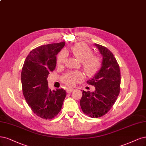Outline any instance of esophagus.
<instances>
[{
    "instance_id": "esophagus-1",
    "label": "esophagus",
    "mask_w": 146,
    "mask_h": 146,
    "mask_svg": "<svg viewBox=\"0 0 146 146\" xmlns=\"http://www.w3.org/2000/svg\"><path fill=\"white\" fill-rule=\"evenodd\" d=\"M74 90V89L73 88H67V89H66V92H67V93H70V92H72Z\"/></svg>"
}]
</instances>
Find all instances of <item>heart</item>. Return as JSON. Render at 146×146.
Segmentation results:
<instances>
[{
  "instance_id": "b5f03b06",
  "label": "heart",
  "mask_w": 146,
  "mask_h": 146,
  "mask_svg": "<svg viewBox=\"0 0 146 146\" xmlns=\"http://www.w3.org/2000/svg\"><path fill=\"white\" fill-rule=\"evenodd\" d=\"M71 52L79 62H82V67L88 75H92L97 72L101 65L99 57L92 55L90 50L86 45L82 43L76 44L72 47ZM66 57V54L62 52L58 57L57 63L62 64ZM83 79V74L78 71H71L65 74L62 77V81L68 86H73Z\"/></svg>"
}]
</instances>
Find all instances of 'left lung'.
I'll list each match as a JSON object with an SVG mask.
<instances>
[{"label":"left lung","instance_id":"1","mask_svg":"<svg viewBox=\"0 0 146 146\" xmlns=\"http://www.w3.org/2000/svg\"><path fill=\"white\" fill-rule=\"evenodd\" d=\"M102 55L100 69L87 83L95 86L94 92L84 91L80 100V106L84 113L91 118L105 115L111 109L118 96L121 75L119 65L113 54L102 45L95 43Z\"/></svg>","mask_w":146,"mask_h":146}]
</instances>
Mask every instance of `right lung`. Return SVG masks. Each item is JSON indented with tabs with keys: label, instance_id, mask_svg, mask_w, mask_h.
Masks as SVG:
<instances>
[{
	"label": "right lung",
	"instance_id": "obj_1",
	"mask_svg": "<svg viewBox=\"0 0 146 146\" xmlns=\"http://www.w3.org/2000/svg\"><path fill=\"white\" fill-rule=\"evenodd\" d=\"M64 44L62 42L33 49L22 68L21 82L24 97L33 112L43 119H52L57 115L66 95L63 89H49L47 80L49 72L56 68V56Z\"/></svg>",
	"mask_w": 146,
	"mask_h": 146
}]
</instances>
